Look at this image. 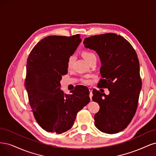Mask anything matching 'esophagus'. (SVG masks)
I'll return each instance as SVG.
<instances>
[{"label": "esophagus", "instance_id": "1", "mask_svg": "<svg viewBox=\"0 0 156 156\" xmlns=\"http://www.w3.org/2000/svg\"><path fill=\"white\" fill-rule=\"evenodd\" d=\"M89 97L91 100H92V97H93V89L91 87L89 88Z\"/></svg>", "mask_w": 156, "mask_h": 156}]
</instances>
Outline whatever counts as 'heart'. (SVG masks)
I'll return each mask as SVG.
<instances>
[{
    "mask_svg": "<svg viewBox=\"0 0 156 156\" xmlns=\"http://www.w3.org/2000/svg\"><path fill=\"white\" fill-rule=\"evenodd\" d=\"M82 55L84 57V58L87 60V62H89L90 59H91L92 58H96V55L94 54V53L91 51H88V50H86V51H83L82 52ZM74 57L73 56H71L69 59H68V61H67V67L69 69L71 68L73 66V64L74 63ZM83 82L85 83H87V84H89L91 83V80L87 79V78H84L83 80Z\"/></svg>",
    "mask_w": 156,
    "mask_h": 156,
    "instance_id": "heart-1",
    "label": "heart"
}]
</instances>
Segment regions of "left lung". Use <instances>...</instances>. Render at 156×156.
Returning <instances> with one entry per match:
<instances>
[{"label":"left lung","mask_w":156,"mask_h":156,"mask_svg":"<svg viewBox=\"0 0 156 156\" xmlns=\"http://www.w3.org/2000/svg\"><path fill=\"white\" fill-rule=\"evenodd\" d=\"M83 43L96 51L101 62L97 87L109 91L106 95L93 90L92 99L100 105L94 125L102 132L117 133L128 126L137 108L142 87L137 55L126 39L113 33L87 37Z\"/></svg>","instance_id":"8db88e82"}]
</instances>
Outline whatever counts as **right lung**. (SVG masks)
<instances>
[{"label": "right lung", "instance_id": "1", "mask_svg": "<svg viewBox=\"0 0 156 156\" xmlns=\"http://www.w3.org/2000/svg\"><path fill=\"white\" fill-rule=\"evenodd\" d=\"M82 39L73 36H51L39 41L30 53L25 86L37 122L48 132L62 133L71 129L77 113L90 101L87 87L78 85L64 94L60 89L67 61Z\"/></svg>", "mask_w": 156, "mask_h": 156}]
</instances>
